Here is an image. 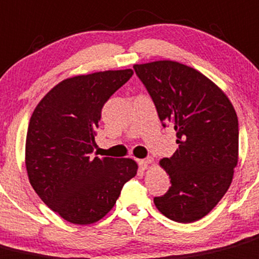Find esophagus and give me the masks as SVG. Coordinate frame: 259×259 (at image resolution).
<instances>
[{
  "label": "esophagus",
  "mask_w": 259,
  "mask_h": 259,
  "mask_svg": "<svg viewBox=\"0 0 259 259\" xmlns=\"http://www.w3.org/2000/svg\"><path fill=\"white\" fill-rule=\"evenodd\" d=\"M150 162H152V158H147V159H142V160H139V167L142 168L143 170L147 169L148 165H149V163H150Z\"/></svg>",
  "instance_id": "obj_1"
}]
</instances>
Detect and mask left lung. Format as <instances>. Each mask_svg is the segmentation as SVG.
Instances as JSON below:
<instances>
[{"label": "left lung", "mask_w": 259, "mask_h": 259, "mask_svg": "<svg viewBox=\"0 0 259 259\" xmlns=\"http://www.w3.org/2000/svg\"><path fill=\"white\" fill-rule=\"evenodd\" d=\"M134 69L159 120L172 125L177 137V150L159 160L172 185L154 197L155 207L173 222H196L217 206L233 181L239 153L237 112L224 91L192 67L155 60Z\"/></svg>", "instance_id": "1"}]
</instances>
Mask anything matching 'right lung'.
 Listing matches in <instances>:
<instances>
[{
    "label": "right lung",
    "mask_w": 259,
    "mask_h": 259,
    "mask_svg": "<svg viewBox=\"0 0 259 259\" xmlns=\"http://www.w3.org/2000/svg\"><path fill=\"white\" fill-rule=\"evenodd\" d=\"M133 69L95 72L53 87L30 119L25 164L30 185L45 205L72 224L101 220L122 186L138 172L132 158L91 157L101 110Z\"/></svg>",
    "instance_id": "1"
}]
</instances>
